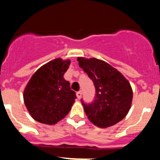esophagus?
Masks as SVG:
<instances>
[{
  "label": "esophagus",
  "mask_w": 160,
  "mask_h": 160,
  "mask_svg": "<svg viewBox=\"0 0 160 160\" xmlns=\"http://www.w3.org/2000/svg\"><path fill=\"white\" fill-rule=\"evenodd\" d=\"M76 95H77L78 98V99H80V98H82V91H78V92H77Z\"/></svg>",
  "instance_id": "1"
}]
</instances>
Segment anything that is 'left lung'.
Returning a JSON list of instances; mask_svg holds the SVG:
<instances>
[{
  "mask_svg": "<svg viewBox=\"0 0 160 160\" xmlns=\"http://www.w3.org/2000/svg\"><path fill=\"white\" fill-rule=\"evenodd\" d=\"M78 61L95 87L92 102L81 99L89 120L98 128H108L120 122L131 106L133 93L129 82L104 61L84 58H78Z\"/></svg>",
  "mask_w": 160,
  "mask_h": 160,
  "instance_id": "8db88e82",
  "label": "left lung"
}]
</instances>
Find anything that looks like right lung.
<instances>
[{
	"label": "right lung",
	"instance_id": "obj_1",
	"mask_svg": "<svg viewBox=\"0 0 160 160\" xmlns=\"http://www.w3.org/2000/svg\"><path fill=\"white\" fill-rule=\"evenodd\" d=\"M70 63V60L54 59L38 69L28 82L24 101L38 122L55 124L70 112L77 98L70 82L63 78Z\"/></svg>",
	"mask_w": 160,
	"mask_h": 160
}]
</instances>
